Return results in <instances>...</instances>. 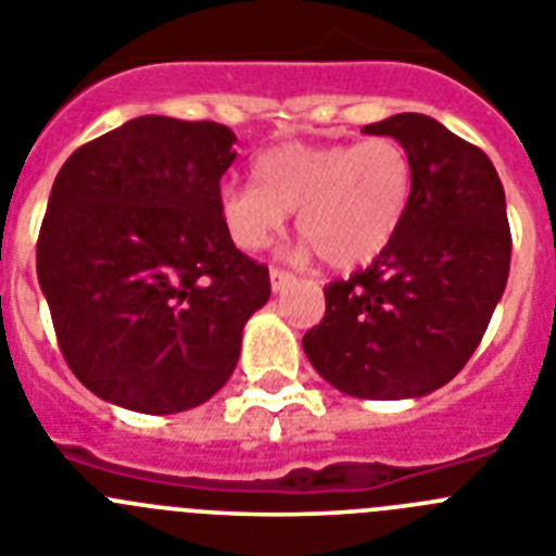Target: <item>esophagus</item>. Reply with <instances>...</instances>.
Wrapping results in <instances>:
<instances>
[{
    "label": "esophagus",
    "instance_id": "34e87169",
    "mask_svg": "<svg viewBox=\"0 0 556 556\" xmlns=\"http://www.w3.org/2000/svg\"><path fill=\"white\" fill-rule=\"evenodd\" d=\"M292 281H294L292 275L283 273V269H278V267L269 269V287H273V292H283V289H287Z\"/></svg>",
    "mask_w": 556,
    "mask_h": 556
}]
</instances>
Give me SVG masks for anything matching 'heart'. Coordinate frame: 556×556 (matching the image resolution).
I'll list each match as a JSON object with an SVG mask.
<instances>
[{
  "label": "heart",
  "mask_w": 556,
  "mask_h": 556,
  "mask_svg": "<svg viewBox=\"0 0 556 556\" xmlns=\"http://www.w3.org/2000/svg\"><path fill=\"white\" fill-rule=\"evenodd\" d=\"M255 184H223L219 217L242 250H262L294 211L328 267L351 269L384 253L412 200V159L392 136L358 144H281L253 164Z\"/></svg>",
  "instance_id": "1"
}]
</instances>
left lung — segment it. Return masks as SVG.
Segmentation results:
<instances>
[{
	"instance_id": "8db88e82",
	"label": "left lung",
	"mask_w": 556,
	"mask_h": 556,
	"mask_svg": "<svg viewBox=\"0 0 556 556\" xmlns=\"http://www.w3.org/2000/svg\"><path fill=\"white\" fill-rule=\"evenodd\" d=\"M365 132L409 152V208L370 267L328 283L326 317L303 351L345 395L420 397L468 365L504 294L507 200L493 161L431 116L395 113Z\"/></svg>"
}]
</instances>
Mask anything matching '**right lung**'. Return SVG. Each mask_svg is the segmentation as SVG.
<instances>
[{"label": "right lung", "instance_id": "right-lung-1", "mask_svg": "<svg viewBox=\"0 0 556 556\" xmlns=\"http://www.w3.org/2000/svg\"><path fill=\"white\" fill-rule=\"evenodd\" d=\"M233 144L217 122L139 116L58 172L38 283L63 358L108 404L144 415L205 404L269 301L267 267L236 250L219 217Z\"/></svg>", "mask_w": 556, "mask_h": 556}]
</instances>
